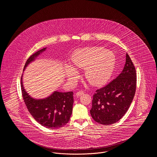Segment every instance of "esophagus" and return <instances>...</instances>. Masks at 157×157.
<instances>
[{"label":"esophagus","instance_id":"obj_1","mask_svg":"<svg viewBox=\"0 0 157 157\" xmlns=\"http://www.w3.org/2000/svg\"><path fill=\"white\" fill-rule=\"evenodd\" d=\"M83 94H84V91H78L76 93V96H82Z\"/></svg>","mask_w":157,"mask_h":157}]
</instances>
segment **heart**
Returning a JSON list of instances; mask_svg holds the SVG:
<instances>
[{
    "instance_id": "heart-1",
    "label": "heart",
    "mask_w": 157,
    "mask_h": 157,
    "mask_svg": "<svg viewBox=\"0 0 157 157\" xmlns=\"http://www.w3.org/2000/svg\"><path fill=\"white\" fill-rule=\"evenodd\" d=\"M73 65L77 68L85 69L84 76L94 86L105 84L113 76L116 64L115 55L105 48L98 47H86L76 50L71 58ZM68 78L76 76L77 71L71 65L66 66Z\"/></svg>"
}]
</instances>
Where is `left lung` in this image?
Returning <instances> with one entry per match:
<instances>
[{
	"mask_svg": "<svg viewBox=\"0 0 157 157\" xmlns=\"http://www.w3.org/2000/svg\"><path fill=\"white\" fill-rule=\"evenodd\" d=\"M136 71L127 53L122 73L93 95L90 113L98 123L109 125L118 122L127 113L136 90Z\"/></svg>",
	"mask_w": 157,
	"mask_h": 157,
	"instance_id": "obj_1",
	"label": "left lung"
}]
</instances>
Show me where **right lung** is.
Returning a JSON list of instances; mask_svg holds the SVG:
<instances>
[{"instance_id": "1", "label": "right lung", "mask_w": 157, "mask_h": 157, "mask_svg": "<svg viewBox=\"0 0 157 157\" xmlns=\"http://www.w3.org/2000/svg\"><path fill=\"white\" fill-rule=\"evenodd\" d=\"M44 48L32 55L27 60L26 67L43 52ZM21 77V89L25 104L33 117L42 126L48 128H58L68 123L70 119L73 105V92H53L50 96L40 99H34L25 91Z\"/></svg>"}]
</instances>
